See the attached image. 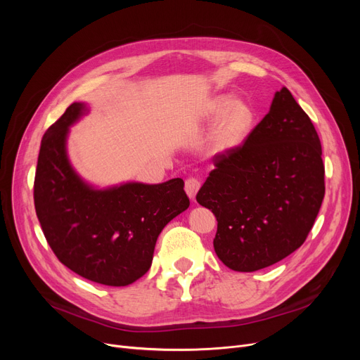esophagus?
Wrapping results in <instances>:
<instances>
[{
	"label": "esophagus",
	"mask_w": 360,
	"mask_h": 360,
	"mask_svg": "<svg viewBox=\"0 0 360 360\" xmlns=\"http://www.w3.org/2000/svg\"><path fill=\"white\" fill-rule=\"evenodd\" d=\"M200 186H201V184H200V181L197 178H188L185 181V193H186V195L190 197L191 200H194L197 193H198V190H200Z\"/></svg>",
	"instance_id": "esophagus-1"
}]
</instances>
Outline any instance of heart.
Masks as SVG:
<instances>
[{"label":"heart","mask_w":360,"mask_h":360,"mask_svg":"<svg viewBox=\"0 0 360 360\" xmlns=\"http://www.w3.org/2000/svg\"><path fill=\"white\" fill-rule=\"evenodd\" d=\"M254 118V110L248 103L235 102L229 94H219L207 102L201 110V120L205 122L220 120L213 136V148L220 155L229 153L245 141Z\"/></svg>","instance_id":"obj_1"}]
</instances>
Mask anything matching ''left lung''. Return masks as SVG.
I'll use <instances>...</instances> for the list:
<instances>
[{
    "label": "left lung",
    "mask_w": 360,
    "mask_h": 360,
    "mask_svg": "<svg viewBox=\"0 0 360 360\" xmlns=\"http://www.w3.org/2000/svg\"><path fill=\"white\" fill-rule=\"evenodd\" d=\"M321 155L312 121L283 87L243 146L214 158L197 201L217 219L226 267L266 269L305 242L326 194Z\"/></svg>",
    "instance_id": "1"
}]
</instances>
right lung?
Here are the masks:
<instances>
[{"mask_svg": "<svg viewBox=\"0 0 360 360\" xmlns=\"http://www.w3.org/2000/svg\"><path fill=\"white\" fill-rule=\"evenodd\" d=\"M89 112L71 103L42 139L34 175V209L51 250L65 267L106 286L144 276L165 226L190 207L181 178L94 188L67 155L70 127Z\"/></svg>", "mask_w": 360, "mask_h": 360, "instance_id": "obj_1", "label": "right lung"}]
</instances>
